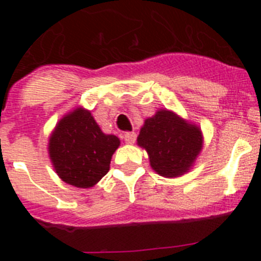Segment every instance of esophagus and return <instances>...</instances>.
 <instances>
[{
	"label": "esophagus",
	"instance_id": "esophagus-1",
	"mask_svg": "<svg viewBox=\"0 0 261 261\" xmlns=\"http://www.w3.org/2000/svg\"><path fill=\"white\" fill-rule=\"evenodd\" d=\"M123 138L125 140L126 144H135L137 136H136L135 132H125L123 133Z\"/></svg>",
	"mask_w": 261,
	"mask_h": 261
}]
</instances>
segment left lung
Here are the masks:
<instances>
[{"label": "left lung", "mask_w": 261, "mask_h": 261, "mask_svg": "<svg viewBox=\"0 0 261 261\" xmlns=\"http://www.w3.org/2000/svg\"><path fill=\"white\" fill-rule=\"evenodd\" d=\"M137 144L149 154L154 171L167 177L183 175L190 170L202 147L201 130L183 119L161 110L145 120Z\"/></svg>", "instance_id": "1"}]
</instances>
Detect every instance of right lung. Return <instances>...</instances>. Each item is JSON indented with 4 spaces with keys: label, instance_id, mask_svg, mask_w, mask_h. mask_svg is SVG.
Here are the masks:
<instances>
[{
    "label": "right lung",
    "instance_id": "1",
    "mask_svg": "<svg viewBox=\"0 0 261 261\" xmlns=\"http://www.w3.org/2000/svg\"><path fill=\"white\" fill-rule=\"evenodd\" d=\"M119 138L105 135L89 111L78 108L62 117L49 138V156L65 183L89 188L110 170Z\"/></svg>",
    "mask_w": 261,
    "mask_h": 261
}]
</instances>
